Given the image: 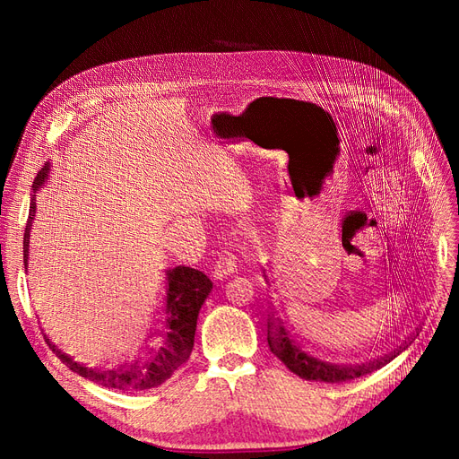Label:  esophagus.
<instances>
[{
	"mask_svg": "<svg viewBox=\"0 0 459 459\" xmlns=\"http://www.w3.org/2000/svg\"><path fill=\"white\" fill-rule=\"evenodd\" d=\"M233 273H238V264H235V256L231 253L224 251L214 264L212 277L216 281H221V280H226V277H230Z\"/></svg>",
	"mask_w": 459,
	"mask_h": 459,
	"instance_id": "obj_1",
	"label": "esophagus"
}]
</instances>
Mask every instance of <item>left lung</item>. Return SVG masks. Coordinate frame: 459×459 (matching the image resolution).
Segmentation results:
<instances>
[{
  "mask_svg": "<svg viewBox=\"0 0 459 459\" xmlns=\"http://www.w3.org/2000/svg\"><path fill=\"white\" fill-rule=\"evenodd\" d=\"M264 280L270 285V280L266 275V270H264ZM273 312H270L268 317V346L273 356H277L281 362L293 371L295 375H299L300 379L307 381H324V383H341V381H351L356 377H362L366 373H371L375 369H379L383 366H386L391 359H394L400 352H404L408 346L413 342V339L420 335V329H415V333L411 337H408V341L402 342L400 346L393 352H388L381 358L369 359L366 364H354V366H346V364H331L325 362L322 358H316L310 352L302 351L300 344L290 337V333L285 329L283 319L277 316V310L272 308Z\"/></svg>",
  "mask_w": 459,
  "mask_h": 459,
  "instance_id": "1",
  "label": "left lung"
}]
</instances>
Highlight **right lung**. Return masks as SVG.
Returning <instances> with one entry per match:
<instances>
[{
  "label": "right lung",
  "mask_w": 459,
  "mask_h": 459,
  "mask_svg": "<svg viewBox=\"0 0 459 459\" xmlns=\"http://www.w3.org/2000/svg\"><path fill=\"white\" fill-rule=\"evenodd\" d=\"M51 164L46 162L44 169L38 172L32 184V197H30V214L29 224L24 230V270L29 272V258H30V230L36 216V193L46 186L49 178ZM164 299L160 317L157 319V327L149 331L151 337H160L162 342L157 349H143L130 362H122L113 369H100L88 368L86 364L74 362L71 354L63 352L57 344H53L48 335L46 342L53 354L61 362L97 385L105 388H115V391H147V388L159 386L164 381H169L174 371L182 368L193 351V341H195L197 317L201 307L204 304L208 293L212 290V281L208 277L187 266H176L164 272Z\"/></svg>",
  "instance_id": "obj_1"
}]
</instances>
